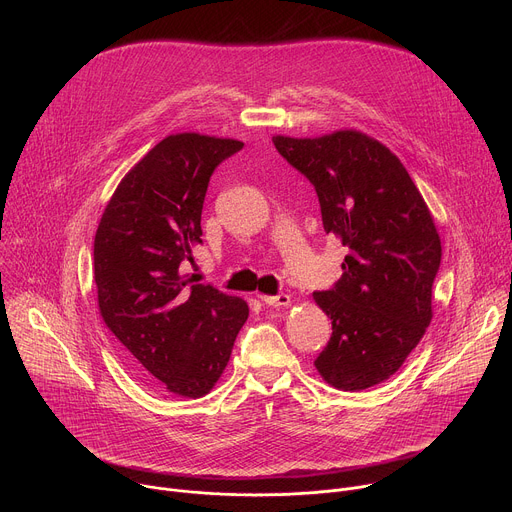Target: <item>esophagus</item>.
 Masks as SVG:
<instances>
[{"label":"esophagus","mask_w":512,"mask_h":512,"mask_svg":"<svg viewBox=\"0 0 512 512\" xmlns=\"http://www.w3.org/2000/svg\"><path fill=\"white\" fill-rule=\"evenodd\" d=\"M257 298H259L263 304L271 306V308H285V306H289V302H291V298H289L287 294H279V296H263V294H259Z\"/></svg>","instance_id":"esophagus-1"}]
</instances>
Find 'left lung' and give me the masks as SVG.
I'll use <instances>...</instances> for the list:
<instances>
[{
	"instance_id": "obj_1",
	"label": "left lung",
	"mask_w": 512,
	"mask_h": 512,
	"mask_svg": "<svg viewBox=\"0 0 512 512\" xmlns=\"http://www.w3.org/2000/svg\"><path fill=\"white\" fill-rule=\"evenodd\" d=\"M275 150L316 188L324 231L348 249L342 277L314 300L332 336L314 360L322 379L362 391L399 371L431 322L442 241L399 158L354 129L273 135Z\"/></svg>"
}]
</instances>
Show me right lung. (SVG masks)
<instances>
[{
    "mask_svg": "<svg viewBox=\"0 0 512 512\" xmlns=\"http://www.w3.org/2000/svg\"><path fill=\"white\" fill-rule=\"evenodd\" d=\"M239 150L237 139L168 135L119 182L95 235L101 318L129 367L172 395L210 393L249 318L245 300L180 273L202 243L210 176Z\"/></svg>",
    "mask_w": 512,
    "mask_h": 512,
    "instance_id": "right-lung-1",
    "label": "right lung"
}]
</instances>
